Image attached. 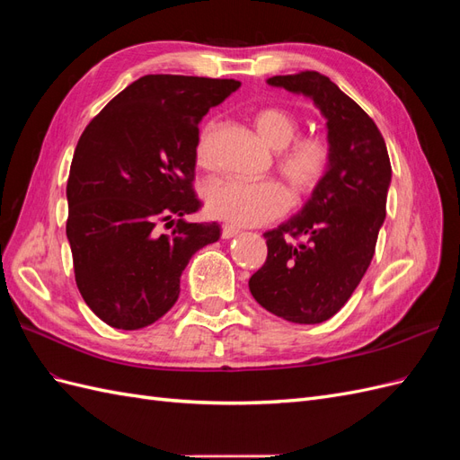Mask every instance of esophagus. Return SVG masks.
<instances>
[{
	"instance_id": "34e87169",
	"label": "esophagus",
	"mask_w": 460,
	"mask_h": 460,
	"mask_svg": "<svg viewBox=\"0 0 460 460\" xmlns=\"http://www.w3.org/2000/svg\"><path fill=\"white\" fill-rule=\"evenodd\" d=\"M240 230L235 228V226H232V225H222V240H230V238H234L235 234H238Z\"/></svg>"
}]
</instances>
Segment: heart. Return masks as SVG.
Masks as SVG:
<instances>
[{"label": "heart", "instance_id": "1", "mask_svg": "<svg viewBox=\"0 0 460 460\" xmlns=\"http://www.w3.org/2000/svg\"><path fill=\"white\" fill-rule=\"evenodd\" d=\"M253 127L262 142L272 147L274 171L286 184L294 199L307 198L332 166V146L320 134H299L301 122L286 107H262L255 111ZM217 120H207L198 132L193 146V161L203 171L213 169V140ZM203 199L207 211L235 226H259L282 217L288 208L286 191L274 180L238 182L217 180L205 186Z\"/></svg>", "mask_w": 460, "mask_h": 460}]
</instances>
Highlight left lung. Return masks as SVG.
<instances>
[{"mask_svg": "<svg viewBox=\"0 0 460 460\" xmlns=\"http://www.w3.org/2000/svg\"><path fill=\"white\" fill-rule=\"evenodd\" d=\"M269 84L313 97L328 119L332 166L303 211L264 232L267 261L249 278L261 307L296 324H320L351 297L374 257L392 164L374 120L316 71Z\"/></svg>", "mask_w": 460, "mask_h": 460, "instance_id": "obj_1", "label": "left lung"}]
</instances>
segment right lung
<instances>
[{"mask_svg": "<svg viewBox=\"0 0 460 460\" xmlns=\"http://www.w3.org/2000/svg\"><path fill=\"white\" fill-rule=\"evenodd\" d=\"M238 88L234 78L146 75L82 132L66 238L80 296L111 328L140 330L169 313L191 255L218 240L217 222L184 220L201 208L193 146L207 111Z\"/></svg>", "mask_w": 460, "mask_h": 460, "instance_id": "obj_1", "label": "right lung"}]
</instances>
